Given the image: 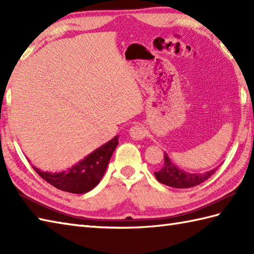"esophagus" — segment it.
Wrapping results in <instances>:
<instances>
[{"instance_id": "34e87169", "label": "esophagus", "mask_w": 254, "mask_h": 254, "mask_svg": "<svg viewBox=\"0 0 254 254\" xmlns=\"http://www.w3.org/2000/svg\"><path fill=\"white\" fill-rule=\"evenodd\" d=\"M130 135L134 141H141L145 136H146V130L143 126H134L130 128Z\"/></svg>"}]
</instances>
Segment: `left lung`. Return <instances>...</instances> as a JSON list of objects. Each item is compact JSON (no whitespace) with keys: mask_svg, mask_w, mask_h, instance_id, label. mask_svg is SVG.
I'll use <instances>...</instances> for the list:
<instances>
[{"mask_svg":"<svg viewBox=\"0 0 254 254\" xmlns=\"http://www.w3.org/2000/svg\"><path fill=\"white\" fill-rule=\"evenodd\" d=\"M164 154V165L157 171H155L154 175L158 182L168 187L177 189H188L195 187L201 185L205 180H207L217 170V168H215L205 172V174H189V172L178 168L170 160L168 155L166 153Z\"/></svg>","mask_w":254,"mask_h":254,"instance_id":"8db88e82","label":"left lung"}]
</instances>
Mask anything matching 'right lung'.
<instances>
[{"label": "right lung", "mask_w": 254, "mask_h": 254, "mask_svg": "<svg viewBox=\"0 0 254 254\" xmlns=\"http://www.w3.org/2000/svg\"><path fill=\"white\" fill-rule=\"evenodd\" d=\"M119 144V135L104 144L99 148L80 160L76 165L61 172H44L32 166V168L42 179L59 190L82 194L86 193L98 185L104 177L108 163ZM29 161V160H28Z\"/></svg>", "instance_id": "add662e5"}]
</instances>
